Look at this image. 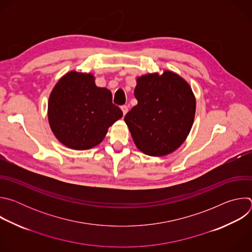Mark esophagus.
Listing matches in <instances>:
<instances>
[{
	"instance_id": "34e87169",
	"label": "esophagus",
	"mask_w": 252,
	"mask_h": 252,
	"mask_svg": "<svg viewBox=\"0 0 252 252\" xmlns=\"http://www.w3.org/2000/svg\"><path fill=\"white\" fill-rule=\"evenodd\" d=\"M121 109H122V111H123L124 116H126V113L128 112V107H127L126 105H123V106L121 107Z\"/></svg>"
}]
</instances>
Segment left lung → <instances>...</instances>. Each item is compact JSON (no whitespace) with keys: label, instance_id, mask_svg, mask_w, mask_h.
Wrapping results in <instances>:
<instances>
[{"label":"left lung","instance_id":"obj_1","mask_svg":"<svg viewBox=\"0 0 252 252\" xmlns=\"http://www.w3.org/2000/svg\"><path fill=\"white\" fill-rule=\"evenodd\" d=\"M137 104L126 115L136 148L152 157L166 156L181 147L195 115V97L189 85L165 70L136 80Z\"/></svg>","mask_w":252,"mask_h":252}]
</instances>
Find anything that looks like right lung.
Returning <instances> with one entry per match:
<instances>
[{"label":"right lung","instance_id":"1","mask_svg":"<svg viewBox=\"0 0 252 252\" xmlns=\"http://www.w3.org/2000/svg\"><path fill=\"white\" fill-rule=\"evenodd\" d=\"M122 117V110L113 103L111 91L96 87L91 74L69 71L50 94V126L69 149L84 151L97 146L107 128Z\"/></svg>","mask_w":252,"mask_h":252}]
</instances>
